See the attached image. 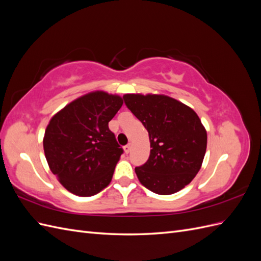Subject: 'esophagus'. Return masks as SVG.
I'll list each match as a JSON object with an SVG mask.
<instances>
[{
  "mask_svg": "<svg viewBox=\"0 0 261 261\" xmlns=\"http://www.w3.org/2000/svg\"><path fill=\"white\" fill-rule=\"evenodd\" d=\"M130 148H132L130 144H127L126 146H124V151H125L126 153H129V151H130Z\"/></svg>",
  "mask_w": 261,
  "mask_h": 261,
  "instance_id": "1",
  "label": "esophagus"
}]
</instances>
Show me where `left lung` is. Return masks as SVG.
Returning a JSON list of instances; mask_svg holds the SVG:
<instances>
[{"label":"left lung","instance_id":"obj_1","mask_svg":"<svg viewBox=\"0 0 261 261\" xmlns=\"http://www.w3.org/2000/svg\"><path fill=\"white\" fill-rule=\"evenodd\" d=\"M123 99L149 134V159L135 168L139 181L155 194L177 193L199 172L206 153L207 132L200 118L164 94L127 93Z\"/></svg>","mask_w":261,"mask_h":261}]
</instances>
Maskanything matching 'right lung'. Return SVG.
Returning a JSON list of instances; mask_svg holds the SVG:
<instances>
[{
  "label": "right lung",
  "instance_id": "add662e5",
  "mask_svg": "<svg viewBox=\"0 0 261 261\" xmlns=\"http://www.w3.org/2000/svg\"><path fill=\"white\" fill-rule=\"evenodd\" d=\"M122 105L117 94L93 91L72 101L50 120L43 137L45 159L68 192L89 197L110 184L123 149L109 122Z\"/></svg>",
  "mask_w": 261,
  "mask_h": 261
}]
</instances>
